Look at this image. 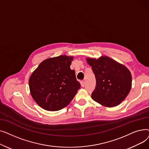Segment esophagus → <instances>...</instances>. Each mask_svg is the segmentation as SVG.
Here are the masks:
<instances>
[{
    "label": "esophagus",
    "instance_id": "obj_1",
    "mask_svg": "<svg viewBox=\"0 0 149 149\" xmlns=\"http://www.w3.org/2000/svg\"><path fill=\"white\" fill-rule=\"evenodd\" d=\"M80 83H81V85L82 87H84V86H85V82H84V81H81L80 82Z\"/></svg>",
    "mask_w": 149,
    "mask_h": 149
}]
</instances>
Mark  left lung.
Here are the masks:
<instances>
[{
	"instance_id": "obj_1",
	"label": "left lung",
	"mask_w": 149,
	"mask_h": 149,
	"mask_svg": "<svg viewBox=\"0 0 149 149\" xmlns=\"http://www.w3.org/2000/svg\"><path fill=\"white\" fill-rule=\"evenodd\" d=\"M95 74L96 86L91 97L106 107L120 104L129 94L132 86V75L124 65L106 56L98 59L87 58Z\"/></svg>"
}]
</instances>
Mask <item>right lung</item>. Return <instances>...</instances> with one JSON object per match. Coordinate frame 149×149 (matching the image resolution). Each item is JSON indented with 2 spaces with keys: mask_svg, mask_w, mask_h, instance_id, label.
I'll return each instance as SVG.
<instances>
[{
  "mask_svg": "<svg viewBox=\"0 0 149 149\" xmlns=\"http://www.w3.org/2000/svg\"><path fill=\"white\" fill-rule=\"evenodd\" d=\"M72 57L60 56L43 61L31 75L29 86L36 102L46 111H57L72 100L80 83L70 68Z\"/></svg>",
  "mask_w": 149,
  "mask_h": 149,
  "instance_id": "right-lung-1",
  "label": "right lung"
}]
</instances>
